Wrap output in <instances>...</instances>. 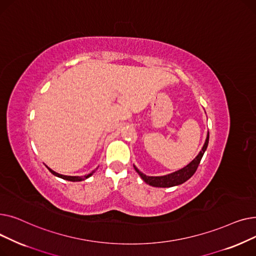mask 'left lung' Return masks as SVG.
<instances>
[{"instance_id": "obj_1", "label": "left lung", "mask_w": 256, "mask_h": 256, "mask_svg": "<svg viewBox=\"0 0 256 256\" xmlns=\"http://www.w3.org/2000/svg\"><path fill=\"white\" fill-rule=\"evenodd\" d=\"M208 139H210V132H208V135H206V142L202 146V148L199 152V154L196 156V158L191 160V162L188 164L186 166H184V168L178 170V171H174L172 173L166 174V176H145L144 173H142L135 165H134V168H135L136 172L139 174L140 178L150 186H156V188H170V186H176L178 184H184V182H186L189 180L193 174L196 172L197 167L200 163L201 158H202L206 148H208Z\"/></svg>"}]
</instances>
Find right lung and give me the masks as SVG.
<instances>
[{
  "instance_id": "add662e5",
  "label": "right lung",
  "mask_w": 256,
  "mask_h": 256,
  "mask_svg": "<svg viewBox=\"0 0 256 256\" xmlns=\"http://www.w3.org/2000/svg\"><path fill=\"white\" fill-rule=\"evenodd\" d=\"M46 167H48V166H46ZM48 169L50 172L52 174H54V176H55L60 178H63V180H70V182H82V180H87L88 178H90L94 172H96V170H93L91 173H89V174H87V176H63V174L57 173V172L52 170V169L48 168Z\"/></svg>"
}]
</instances>
